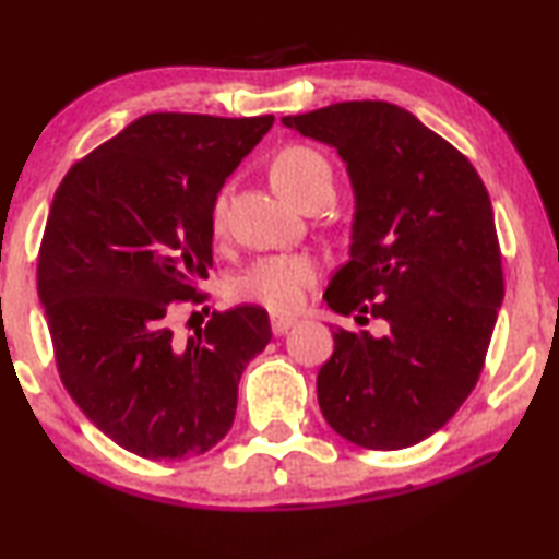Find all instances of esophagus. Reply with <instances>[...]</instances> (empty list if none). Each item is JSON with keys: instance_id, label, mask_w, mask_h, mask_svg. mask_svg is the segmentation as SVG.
Returning <instances> with one entry per match:
<instances>
[{"instance_id": "34e87169", "label": "esophagus", "mask_w": 559, "mask_h": 559, "mask_svg": "<svg viewBox=\"0 0 559 559\" xmlns=\"http://www.w3.org/2000/svg\"><path fill=\"white\" fill-rule=\"evenodd\" d=\"M298 324V319L296 317H290V313H278V311H273L271 313V329H273V334H286L290 326H296Z\"/></svg>"}]
</instances>
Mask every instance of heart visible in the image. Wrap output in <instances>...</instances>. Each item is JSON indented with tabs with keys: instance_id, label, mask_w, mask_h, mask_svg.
I'll return each mask as SVG.
<instances>
[{
	"instance_id": "1",
	"label": "heart",
	"mask_w": 559,
	"mask_h": 559,
	"mask_svg": "<svg viewBox=\"0 0 559 559\" xmlns=\"http://www.w3.org/2000/svg\"><path fill=\"white\" fill-rule=\"evenodd\" d=\"M271 182L276 190L298 202L311 187L332 185V169L317 148L286 146L273 156ZM225 204H215V225L223 219ZM319 278L317 258L306 253H278L258 258L230 281V298L242 304L265 306L273 311H290L301 306L306 290Z\"/></svg>"
}]
</instances>
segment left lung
Masks as SVG:
<instances>
[{"label": "left lung", "instance_id": "1", "mask_svg": "<svg viewBox=\"0 0 559 559\" xmlns=\"http://www.w3.org/2000/svg\"><path fill=\"white\" fill-rule=\"evenodd\" d=\"M281 121L334 146L355 192L349 261L324 301L388 321L384 336L336 326L317 377L321 413L361 448L420 443L474 390L504 301L489 192L459 148L384 100Z\"/></svg>", "mask_w": 559, "mask_h": 559}]
</instances>
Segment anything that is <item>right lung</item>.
I'll use <instances>...</instances> for the list:
<instances>
[{
    "label": "right lung",
    "mask_w": 559,
    "mask_h": 559,
    "mask_svg": "<svg viewBox=\"0 0 559 559\" xmlns=\"http://www.w3.org/2000/svg\"><path fill=\"white\" fill-rule=\"evenodd\" d=\"M273 116L146 114L70 167L47 215L37 294L60 380L93 426L141 459L210 451L233 428L242 369L271 342L258 306L179 340L200 304L212 212Z\"/></svg>",
    "instance_id": "add662e5"
}]
</instances>
